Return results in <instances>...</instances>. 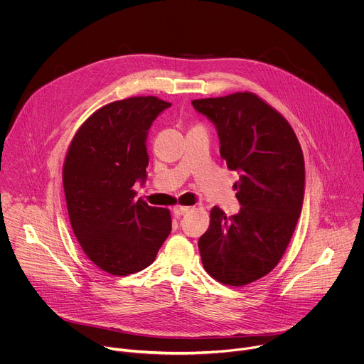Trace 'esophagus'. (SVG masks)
<instances>
[{"label":"esophagus","instance_id":"1","mask_svg":"<svg viewBox=\"0 0 364 364\" xmlns=\"http://www.w3.org/2000/svg\"><path fill=\"white\" fill-rule=\"evenodd\" d=\"M188 210H190V207H187V205H178V204H177V205L174 207V209H173V213H174V216L180 218V216L188 213Z\"/></svg>","mask_w":364,"mask_h":364}]
</instances>
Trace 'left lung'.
<instances>
[{"mask_svg":"<svg viewBox=\"0 0 364 364\" xmlns=\"http://www.w3.org/2000/svg\"><path fill=\"white\" fill-rule=\"evenodd\" d=\"M191 105L216 127L220 157L239 174L242 205L230 218L213 207L198 239L201 262L219 282L242 287L269 274L292 237L305 191L302 151L287 119L253 93Z\"/></svg>","mask_w":364,"mask_h":364,"instance_id":"left-lung-1","label":"left lung"}]
</instances>
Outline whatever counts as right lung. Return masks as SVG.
<instances>
[{"instance_id":"right-lung-1","label":"right lung","mask_w":364,"mask_h":364,"mask_svg":"<svg viewBox=\"0 0 364 364\" xmlns=\"http://www.w3.org/2000/svg\"><path fill=\"white\" fill-rule=\"evenodd\" d=\"M170 102L155 96L117 100L76 132L63 167L72 229L90 261L124 277L149 267L171 232L167 209L135 198L146 180L148 131Z\"/></svg>"}]
</instances>
